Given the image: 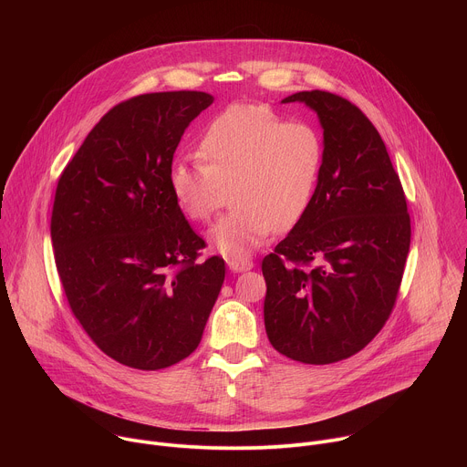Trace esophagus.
Wrapping results in <instances>:
<instances>
[{
  "label": "esophagus",
  "instance_id": "obj_1",
  "mask_svg": "<svg viewBox=\"0 0 467 467\" xmlns=\"http://www.w3.org/2000/svg\"><path fill=\"white\" fill-rule=\"evenodd\" d=\"M227 265L231 272H247L253 268V260L233 256V258H227Z\"/></svg>",
  "mask_w": 467,
  "mask_h": 467
}]
</instances>
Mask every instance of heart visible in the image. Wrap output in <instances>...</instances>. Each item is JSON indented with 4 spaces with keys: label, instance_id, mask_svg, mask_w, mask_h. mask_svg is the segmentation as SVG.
<instances>
[{
    "label": "heart",
    "instance_id": "b5f03b06",
    "mask_svg": "<svg viewBox=\"0 0 467 467\" xmlns=\"http://www.w3.org/2000/svg\"><path fill=\"white\" fill-rule=\"evenodd\" d=\"M199 162H175L170 190L181 213L207 223L231 193L233 211L209 240L225 256H245L265 238L294 229L312 205L325 148L319 132L286 121L268 105L233 103L197 139Z\"/></svg>",
    "mask_w": 467,
    "mask_h": 467
}]
</instances>
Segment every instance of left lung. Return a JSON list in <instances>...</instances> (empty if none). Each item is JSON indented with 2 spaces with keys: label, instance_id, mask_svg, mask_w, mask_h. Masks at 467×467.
I'll return each mask as SVG.
<instances>
[{
  "label": "left lung",
  "instance_id": "left-lung-1",
  "mask_svg": "<svg viewBox=\"0 0 467 467\" xmlns=\"http://www.w3.org/2000/svg\"><path fill=\"white\" fill-rule=\"evenodd\" d=\"M323 127L325 162L305 218L262 260L272 346L303 364L364 349L389 317L410 249L407 197L375 125L351 101L297 92Z\"/></svg>",
  "mask_w": 467,
  "mask_h": 467
}]
</instances>
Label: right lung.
Returning <instances> with one entry per match:
<instances>
[{
	"instance_id": "obj_1",
	"label": "right lung",
	"mask_w": 467,
	"mask_h": 467,
	"mask_svg": "<svg viewBox=\"0 0 467 467\" xmlns=\"http://www.w3.org/2000/svg\"><path fill=\"white\" fill-rule=\"evenodd\" d=\"M214 98L153 92L112 107L60 173L51 242L68 305L116 362L155 371L186 358L225 279V262H197L195 234L170 190L184 129Z\"/></svg>"
}]
</instances>
